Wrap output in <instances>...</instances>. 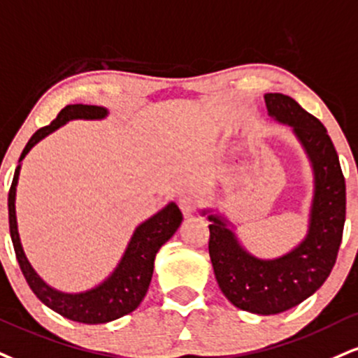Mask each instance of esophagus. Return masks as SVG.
Masks as SVG:
<instances>
[{"mask_svg": "<svg viewBox=\"0 0 358 358\" xmlns=\"http://www.w3.org/2000/svg\"><path fill=\"white\" fill-rule=\"evenodd\" d=\"M178 206H180V210H182V213L185 215V217H190V215L195 213L196 208H198L196 196L182 195L178 198Z\"/></svg>", "mask_w": 358, "mask_h": 358, "instance_id": "obj_1", "label": "esophagus"}]
</instances>
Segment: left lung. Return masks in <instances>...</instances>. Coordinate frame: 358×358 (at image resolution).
Segmentation results:
<instances>
[{
    "mask_svg": "<svg viewBox=\"0 0 358 358\" xmlns=\"http://www.w3.org/2000/svg\"><path fill=\"white\" fill-rule=\"evenodd\" d=\"M265 103L270 116L294 128L312 163L315 188L307 236L283 257L260 260L240 245L225 218L208 215V252L218 287L235 307L273 315L315 294L334 268L345 223V178L337 150L315 116L282 93H266Z\"/></svg>",
    "mask_w": 358,
    "mask_h": 358,
    "instance_id": "1",
    "label": "left lung"
}]
</instances>
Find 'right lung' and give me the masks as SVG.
<instances>
[{
    "label": "right lung",
    "mask_w": 358,
    "mask_h": 358,
    "mask_svg": "<svg viewBox=\"0 0 358 358\" xmlns=\"http://www.w3.org/2000/svg\"><path fill=\"white\" fill-rule=\"evenodd\" d=\"M106 115H108V110L103 106H64L48 127L40 128L29 138L23 153H21L20 162L27 157V153L38 141L50 135L51 131L58 130L70 120H101ZM20 168L21 165L16 166L10 193H8V218H10V235L13 247H15L16 260H18L21 272L27 278L33 294L56 313L70 318L73 322H80V324H106V322L116 320V318L133 312L145 299L146 290L152 282L155 257H157L158 250L175 235L183 220V215L178 206L171 201L157 215L136 227L118 266L105 282L92 290L81 292V294H63L43 282L40 275L33 270L31 264L24 255L23 247H21L15 210Z\"/></svg>",
    "instance_id": "obj_1"
}]
</instances>
